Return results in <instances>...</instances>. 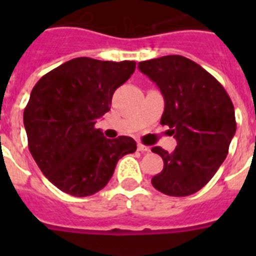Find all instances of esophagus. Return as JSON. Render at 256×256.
<instances>
[{
    "mask_svg": "<svg viewBox=\"0 0 256 256\" xmlns=\"http://www.w3.org/2000/svg\"><path fill=\"white\" fill-rule=\"evenodd\" d=\"M138 152H150V148H148V146H144V144H138Z\"/></svg>",
    "mask_w": 256,
    "mask_h": 256,
    "instance_id": "esophagus-1",
    "label": "esophagus"
}]
</instances>
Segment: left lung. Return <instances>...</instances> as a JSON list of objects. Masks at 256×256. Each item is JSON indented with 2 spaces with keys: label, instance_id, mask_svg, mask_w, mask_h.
Listing matches in <instances>:
<instances>
[{
  "label": "left lung",
  "instance_id": "left-lung-1",
  "mask_svg": "<svg viewBox=\"0 0 256 256\" xmlns=\"http://www.w3.org/2000/svg\"><path fill=\"white\" fill-rule=\"evenodd\" d=\"M138 68L160 88L164 98L160 124L170 128L178 144L172 152L152 148L164 160L152 186L170 196L194 194L226 160L236 130L234 104L208 72L186 57L164 56Z\"/></svg>",
  "mask_w": 256,
  "mask_h": 256
}]
</instances>
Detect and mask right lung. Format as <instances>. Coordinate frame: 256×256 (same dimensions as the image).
<instances>
[{"instance_id":"1","label":"right lung","mask_w":256,"mask_h":256,"mask_svg":"<svg viewBox=\"0 0 256 256\" xmlns=\"http://www.w3.org/2000/svg\"><path fill=\"white\" fill-rule=\"evenodd\" d=\"M136 70L134 61L80 57L45 74L24 112L28 146L42 174L73 196L102 190L116 162L136 150L132 136L104 138L96 120L110 110L112 94Z\"/></svg>"}]
</instances>
